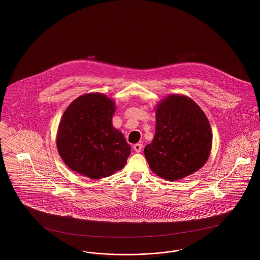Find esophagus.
Segmentation results:
<instances>
[{"instance_id": "esophagus-1", "label": "esophagus", "mask_w": 260, "mask_h": 260, "mask_svg": "<svg viewBox=\"0 0 260 260\" xmlns=\"http://www.w3.org/2000/svg\"><path fill=\"white\" fill-rule=\"evenodd\" d=\"M134 149H135V151L137 152V153L140 152L141 149H142V144H141V143H136V144L134 145Z\"/></svg>"}]
</instances>
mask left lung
I'll use <instances>...</instances> for the list:
<instances>
[{
	"instance_id": "obj_1",
	"label": "left lung",
	"mask_w": 260,
	"mask_h": 260,
	"mask_svg": "<svg viewBox=\"0 0 260 260\" xmlns=\"http://www.w3.org/2000/svg\"><path fill=\"white\" fill-rule=\"evenodd\" d=\"M212 136L208 118L184 95H170L156 111V133L145 146L151 170L170 181L200 170L210 156Z\"/></svg>"
}]
</instances>
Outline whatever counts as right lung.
Listing matches in <instances>:
<instances>
[{"instance_id":"obj_1","label":"right lung","mask_w":260,"mask_h":260,"mask_svg":"<svg viewBox=\"0 0 260 260\" xmlns=\"http://www.w3.org/2000/svg\"><path fill=\"white\" fill-rule=\"evenodd\" d=\"M115 104L101 93L82 95L65 110L56 145L64 162L76 173L100 179L123 169L131 145L112 125Z\"/></svg>"}]
</instances>
